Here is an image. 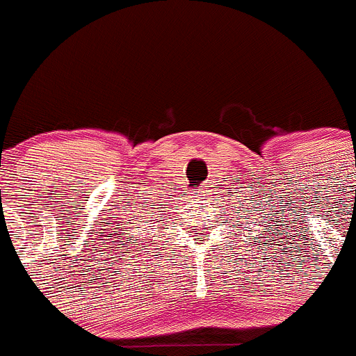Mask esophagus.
<instances>
[{
    "instance_id": "obj_1",
    "label": "esophagus",
    "mask_w": 356,
    "mask_h": 356,
    "mask_svg": "<svg viewBox=\"0 0 356 356\" xmlns=\"http://www.w3.org/2000/svg\"><path fill=\"white\" fill-rule=\"evenodd\" d=\"M196 193H198V196H200V198H201V196H204V193H208V188H207V186H200V188H198V191H196Z\"/></svg>"
}]
</instances>
